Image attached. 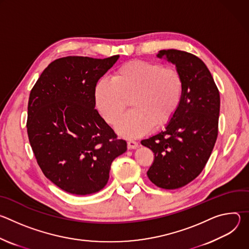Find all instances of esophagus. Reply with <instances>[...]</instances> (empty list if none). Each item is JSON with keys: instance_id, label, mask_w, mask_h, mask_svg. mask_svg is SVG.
<instances>
[{"instance_id": "1", "label": "esophagus", "mask_w": 249, "mask_h": 249, "mask_svg": "<svg viewBox=\"0 0 249 249\" xmlns=\"http://www.w3.org/2000/svg\"><path fill=\"white\" fill-rule=\"evenodd\" d=\"M127 145H128V149H130V150L137 149L138 146H139V144L137 143L136 141H134V140H129V141L127 142Z\"/></svg>"}]
</instances>
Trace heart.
<instances>
[{
	"label": "heart",
	"instance_id": "1",
	"mask_svg": "<svg viewBox=\"0 0 249 249\" xmlns=\"http://www.w3.org/2000/svg\"><path fill=\"white\" fill-rule=\"evenodd\" d=\"M183 89V79L177 70L134 60L118 67L111 79L96 83L94 100L102 118L114 125L131 99L132 110L116 129L125 138H137L155 125L160 127L170 121L181 103Z\"/></svg>",
	"mask_w": 249,
	"mask_h": 249
}]
</instances>
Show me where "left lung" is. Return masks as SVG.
<instances>
[{
    "label": "left lung",
    "instance_id": "1",
    "mask_svg": "<svg viewBox=\"0 0 249 249\" xmlns=\"http://www.w3.org/2000/svg\"><path fill=\"white\" fill-rule=\"evenodd\" d=\"M158 58L175 65L183 84L178 109L164 131L141 141L155 160L147 174L158 187L185 186L205 167L218 137L220 93L204 62L188 52L160 50Z\"/></svg>",
    "mask_w": 249,
    "mask_h": 249
}]
</instances>
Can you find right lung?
<instances>
[{"mask_svg":"<svg viewBox=\"0 0 249 249\" xmlns=\"http://www.w3.org/2000/svg\"><path fill=\"white\" fill-rule=\"evenodd\" d=\"M119 55L105 59L68 56L50 63L32 88L27 134L37 163L62 190L89 195L109 179L126 141L94 109V88Z\"/></svg>","mask_w":249,"mask_h":249,"instance_id":"obj_1","label":"right lung"}]
</instances>
